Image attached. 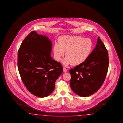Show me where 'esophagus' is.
<instances>
[{"label":"esophagus","instance_id":"obj_1","mask_svg":"<svg viewBox=\"0 0 123 123\" xmlns=\"http://www.w3.org/2000/svg\"><path fill=\"white\" fill-rule=\"evenodd\" d=\"M63 71H64V73H65V72H67V69H66L65 68H63Z\"/></svg>","mask_w":123,"mask_h":123}]
</instances>
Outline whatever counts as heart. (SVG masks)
<instances>
[{
  "mask_svg": "<svg viewBox=\"0 0 123 123\" xmlns=\"http://www.w3.org/2000/svg\"><path fill=\"white\" fill-rule=\"evenodd\" d=\"M93 49V43L90 38L81 36H66L61 37L59 44L53 47L54 59L59 61L64 55L63 60L65 66L72 64L77 65L83 63L89 57Z\"/></svg>",
  "mask_w": 123,
  "mask_h": 123,
  "instance_id": "obj_1",
  "label": "heart"
}]
</instances>
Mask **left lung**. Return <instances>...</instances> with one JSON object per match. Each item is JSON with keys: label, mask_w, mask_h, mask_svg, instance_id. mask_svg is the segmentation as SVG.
Listing matches in <instances>:
<instances>
[{"label": "left lung", "mask_w": 123, "mask_h": 123, "mask_svg": "<svg viewBox=\"0 0 123 123\" xmlns=\"http://www.w3.org/2000/svg\"><path fill=\"white\" fill-rule=\"evenodd\" d=\"M108 50L98 37L97 45L87 59L69 70L72 90L80 97L91 96L103 84L108 70Z\"/></svg>", "instance_id": "8db88e82"}]
</instances>
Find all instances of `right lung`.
Returning <instances> with one entry per match:
<instances>
[{"label":"right lung","mask_w":123,"mask_h":123,"mask_svg":"<svg viewBox=\"0 0 123 123\" xmlns=\"http://www.w3.org/2000/svg\"><path fill=\"white\" fill-rule=\"evenodd\" d=\"M52 42L32 31L23 41L18 53L17 65L25 86L35 96L44 98L54 90L63 67L51 56Z\"/></svg>","instance_id":"obj_1"}]
</instances>
